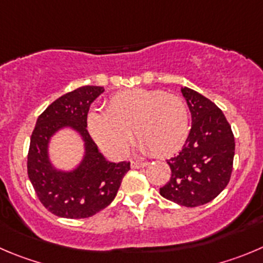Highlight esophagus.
<instances>
[{
  "instance_id": "34e87169",
  "label": "esophagus",
  "mask_w": 263,
  "mask_h": 263,
  "mask_svg": "<svg viewBox=\"0 0 263 263\" xmlns=\"http://www.w3.org/2000/svg\"><path fill=\"white\" fill-rule=\"evenodd\" d=\"M148 165L146 162H141V161H131V167L132 168H141L145 167Z\"/></svg>"
}]
</instances>
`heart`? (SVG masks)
I'll return each mask as SVG.
<instances>
[{"instance_id": "obj_1", "label": "heart", "mask_w": 263, "mask_h": 263, "mask_svg": "<svg viewBox=\"0 0 263 263\" xmlns=\"http://www.w3.org/2000/svg\"><path fill=\"white\" fill-rule=\"evenodd\" d=\"M87 128L97 145L111 156L126 153L132 131L141 151L163 157L179 151L187 140L190 114L178 95L135 88L112 96L105 112L90 111Z\"/></svg>"}]
</instances>
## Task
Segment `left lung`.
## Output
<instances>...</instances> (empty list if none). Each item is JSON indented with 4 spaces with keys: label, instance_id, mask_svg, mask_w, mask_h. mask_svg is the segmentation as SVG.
Wrapping results in <instances>:
<instances>
[{
    "label": "left lung",
    "instance_id": "obj_1",
    "mask_svg": "<svg viewBox=\"0 0 263 263\" xmlns=\"http://www.w3.org/2000/svg\"><path fill=\"white\" fill-rule=\"evenodd\" d=\"M192 114V127L183 149L167 159L171 178L159 193L187 208L214 200L231 179L235 137L222 110L205 96L181 88Z\"/></svg>",
    "mask_w": 263,
    "mask_h": 263
}]
</instances>
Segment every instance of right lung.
Segmentation results:
<instances>
[{"label":"right lung","mask_w":263,"mask_h":263,"mask_svg":"<svg viewBox=\"0 0 263 263\" xmlns=\"http://www.w3.org/2000/svg\"><path fill=\"white\" fill-rule=\"evenodd\" d=\"M104 90L85 85L61 96L41 112L31 135L28 178L40 202L57 217L82 219L101 212L114 200L122 179L131 170L129 162L106 161L87 131L90 104ZM62 126H72L86 143L85 159L71 173L54 171L46 152L51 135Z\"/></svg>","instance_id":"1"}]
</instances>
